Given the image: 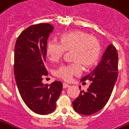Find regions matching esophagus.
<instances>
[{
  "label": "esophagus",
  "instance_id": "obj_1",
  "mask_svg": "<svg viewBox=\"0 0 129 129\" xmlns=\"http://www.w3.org/2000/svg\"><path fill=\"white\" fill-rule=\"evenodd\" d=\"M70 85L67 83H63V88H67V87H69Z\"/></svg>",
  "mask_w": 129,
  "mask_h": 129
}]
</instances>
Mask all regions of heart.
<instances>
[{
  "label": "heart",
  "mask_w": 129,
  "mask_h": 129,
  "mask_svg": "<svg viewBox=\"0 0 129 129\" xmlns=\"http://www.w3.org/2000/svg\"><path fill=\"white\" fill-rule=\"evenodd\" d=\"M101 45L98 38L82 30H73L63 34L59 43L49 41L47 45L46 54L49 61H59L65 52H71L75 63L63 65L55 71L56 76L69 81L74 75H80L81 65L86 68L93 66L99 61L101 54Z\"/></svg>",
  "instance_id": "obj_1"
}]
</instances>
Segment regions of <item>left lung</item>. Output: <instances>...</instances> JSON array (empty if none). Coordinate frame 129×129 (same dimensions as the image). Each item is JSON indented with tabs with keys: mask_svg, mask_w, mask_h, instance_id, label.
<instances>
[{
	"mask_svg": "<svg viewBox=\"0 0 129 129\" xmlns=\"http://www.w3.org/2000/svg\"><path fill=\"white\" fill-rule=\"evenodd\" d=\"M118 77V54L115 47L108 46L96 68L81 79L89 80L86 91L81 90L73 102L75 111L83 115H91L104 108L110 99Z\"/></svg>",
	"mask_w": 129,
	"mask_h": 129,
	"instance_id": "left-lung-1",
	"label": "left lung"
}]
</instances>
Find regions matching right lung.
<instances>
[{
  "label": "right lung",
  "mask_w": 129,
  "mask_h": 129,
  "mask_svg": "<svg viewBox=\"0 0 129 129\" xmlns=\"http://www.w3.org/2000/svg\"><path fill=\"white\" fill-rule=\"evenodd\" d=\"M54 27L49 24L32 25L22 31L14 47V73L19 92L25 104L38 115L54 111L63 84L43 83L47 75L45 66L47 39Z\"/></svg>",
  "instance_id": "obj_1"
}]
</instances>
